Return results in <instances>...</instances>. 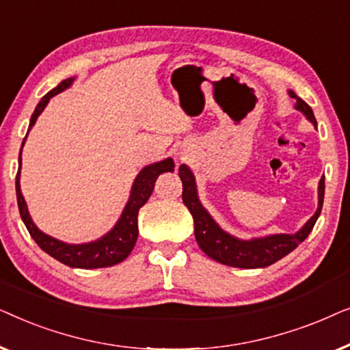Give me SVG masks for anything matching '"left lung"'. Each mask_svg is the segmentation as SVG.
I'll return each mask as SVG.
<instances>
[{
	"label": "left lung",
	"instance_id": "8db88e82",
	"mask_svg": "<svg viewBox=\"0 0 350 350\" xmlns=\"http://www.w3.org/2000/svg\"><path fill=\"white\" fill-rule=\"evenodd\" d=\"M290 97L296 100L295 108L304 114L314 126H317L312 108L299 98L298 95L290 90ZM178 175L183 183V202L193 215L194 219V236L198 241L200 250L212 260L221 262V265L242 267V269H258L274 265L290 252H293L304 239L312 231L315 221L320 217L325 196V176L319 181V207L310 217L308 223L295 234H271L266 237H255L250 241H242L223 231L217 221L210 217V213L204 208L198 198V188H196L194 174L188 165L181 164Z\"/></svg>",
	"mask_w": 350,
	"mask_h": 350
}]
</instances>
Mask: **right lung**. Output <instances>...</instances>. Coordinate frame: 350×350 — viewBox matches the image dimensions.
<instances>
[{"label": "right lung", "mask_w": 350, "mask_h": 350, "mask_svg": "<svg viewBox=\"0 0 350 350\" xmlns=\"http://www.w3.org/2000/svg\"><path fill=\"white\" fill-rule=\"evenodd\" d=\"M75 78H68L47 92L44 97L41 98V102L36 105L35 111L31 114L30 126H28V132L30 129L35 126L36 119L42 113V109L46 108V105L49 103V100L57 95L62 90L68 89L71 84H73ZM27 132V135H28ZM27 137L23 138V143H25ZM22 148L21 154H18V170L16 176V193H17V204H18V212H21L22 221L25 223V226L30 232L38 245H40L41 250H44L47 255L55 258L57 261L64 262V265L70 267H79V269H97V267H109L118 265L126 260V258L131 255L133 245H135L137 237H138V210H140L143 205L148 202L150 196L154 189V183L157 176L164 172H174L175 162L172 157H167L164 161L154 162V164H150L143 167L140 174L137 175L135 181H133L131 196H129V200L124 207L121 218L118 219V223L114 224L111 231L105 234L103 237L97 239V241L89 242V243H66L62 241H57V239L47 236L40 229L36 228V224L33 223V219L28 213L27 202L23 199L22 191H21V167H22Z\"/></svg>", "instance_id": "add662e5"}]
</instances>
